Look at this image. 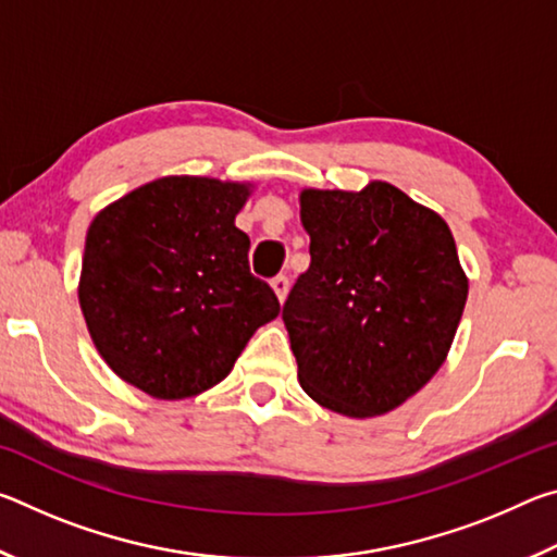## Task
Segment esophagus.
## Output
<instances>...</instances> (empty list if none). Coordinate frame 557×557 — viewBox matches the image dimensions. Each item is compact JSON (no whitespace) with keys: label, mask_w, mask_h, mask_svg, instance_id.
Returning a JSON list of instances; mask_svg holds the SVG:
<instances>
[{"label":"esophagus","mask_w":557,"mask_h":557,"mask_svg":"<svg viewBox=\"0 0 557 557\" xmlns=\"http://www.w3.org/2000/svg\"><path fill=\"white\" fill-rule=\"evenodd\" d=\"M272 285V289H275V295H277V299L280 301H285V297H287V292H289V280H287V275H277L275 280L270 282Z\"/></svg>","instance_id":"34e87169"}]
</instances>
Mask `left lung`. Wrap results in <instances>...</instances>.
I'll use <instances>...</instances> for the list:
<instances>
[{"label":"left lung","mask_w":557,"mask_h":557,"mask_svg":"<svg viewBox=\"0 0 557 557\" xmlns=\"http://www.w3.org/2000/svg\"><path fill=\"white\" fill-rule=\"evenodd\" d=\"M299 201L312 262L282 307L299 385L348 418L398 408L437 373L465 312L455 238L385 182Z\"/></svg>","instance_id":"obj_1"}]
</instances>
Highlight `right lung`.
<instances>
[{"mask_svg": "<svg viewBox=\"0 0 557 557\" xmlns=\"http://www.w3.org/2000/svg\"><path fill=\"white\" fill-rule=\"evenodd\" d=\"M248 186L164 176L92 219L78 299L92 344L122 381L154 398L221 383L277 295L248 265L235 228Z\"/></svg>", "mask_w": 557, "mask_h": 557, "instance_id": "obj_1", "label": "right lung"}]
</instances>
